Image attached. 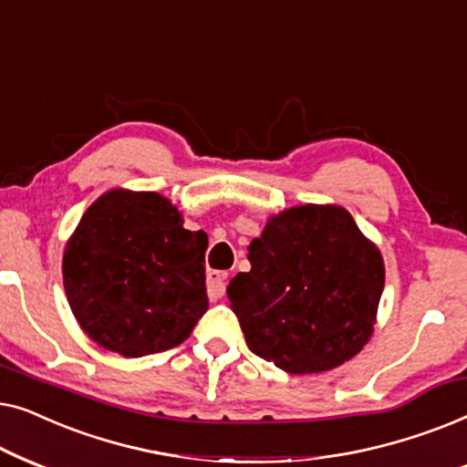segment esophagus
<instances>
[{
    "label": "esophagus",
    "instance_id": "1",
    "mask_svg": "<svg viewBox=\"0 0 467 467\" xmlns=\"http://www.w3.org/2000/svg\"><path fill=\"white\" fill-rule=\"evenodd\" d=\"M225 283H227V272H208V296L213 299H219L225 296Z\"/></svg>",
    "mask_w": 467,
    "mask_h": 467
}]
</instances>
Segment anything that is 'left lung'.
I'll return each mask as SVG.
<instances>
[{"label":"left lung","mask_w":467,"mask_h":467,"mask_svg":"<svg viewBox=\"0 0 467 467\" xmlns=\"http://www.w3.org/2000/svg\"><path fill=\"white\" fill-rule=\"evenodd\" d=\"M227 297L248 348L291 374L348 361L374 329L385 265L340 206H296L272 216L248 246Z\"/></svg>","instance_id":"1"}]
</instances>
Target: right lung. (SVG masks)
I'll return each instance as SVG.
<instances>
[{
	"mask_svg": "<svg viewBox=\"0 0 467 467\" xmlns=\"http://www.w3.org/2000/svg\"><path fill=\"white\" fill-rule=\"evenodd\" d=\"M203 232L152 191L114 189L82 214L63 254V286L76 321L123 357L184 342L208 310Z\"/></svg>",
	"mask_w": 467,
	"mask_h": 467,
	"instance_id": "right-lung-1",
	"label": "right lung"
}]
</instances>
